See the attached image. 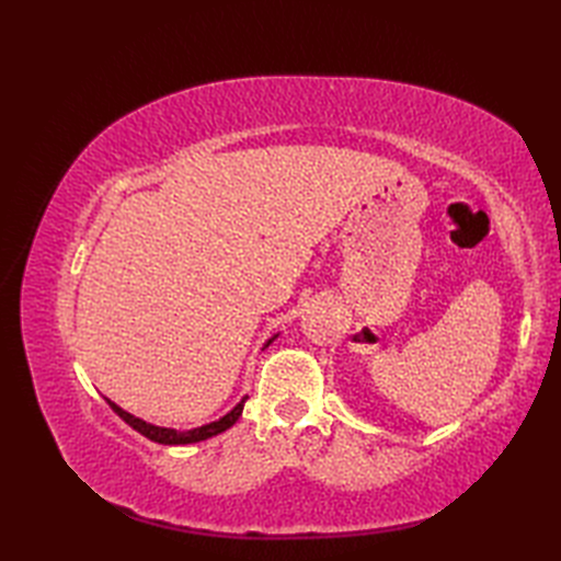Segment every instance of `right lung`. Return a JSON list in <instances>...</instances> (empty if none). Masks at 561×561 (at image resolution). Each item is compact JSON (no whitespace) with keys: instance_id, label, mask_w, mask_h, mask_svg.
Here are the masks:
<instances>
[{"instance_id":"right-lung-1","label":"right lung","mask_w":561,"mask_h":561,"mask_svg":"<svg viewBox=\"0 0 561 561\" xmlns=\"http://www.w3.org/2000/svg\"><path fill=\"white\" fill-rule=\"evenodd\" d=\"M278 334H274L268 339V342L264 344V348L274 342ZM245 400L248 398H243L239 404L233 407V410L229 412V414H225L222 419H217V421H213V423H206V426H201V428H192V431H175V428H161V426H154V423H147V421H142V419H138V416H133V414H128L126 410H122V407L118 404H114L112 400H107V404L112 407V410L122 416L130 428H135L138 431L140 435H145V437H149L151 443H159V445H192V443H201V439H208V437H213V435H219V433H225L227 428H231L236 421H239V416L243 414V404H245Z\"/></svg>"}]
</instances>
